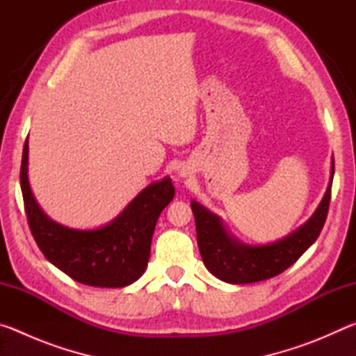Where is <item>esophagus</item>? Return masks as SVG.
<instances>
[{"instance_id": "obj_1", "label": "esophagus", "mask_w": 356, "mask_h": 356, "mask_svg": "<svg viewBox=\"0 0 356 356\" xmlns=\"http://www.w3.org/2000/svg\"><path fill=\"white\" fill-rule=\"evenodd\" d=\"M179 176H180V177H185V176H186L185 170H180V171H179Z\"/></svg>"}]
</instances>
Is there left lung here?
Listing matches in <instances>:
<instances>
[{"instance_id":"1","label":"left lung","mask_w":356,"mask_h":356,"mask_svg":"<svg viewBox=\"0 0 356 356\" xmlns=\"http://www.w3.org/2000/svg\"><path fill=\"white\" fill-rule=\"evenodd\" d=\"M334 166H331L328 188L311 218L287 237L268 245H245L226 231L215 213L196 201L191 210L196 221L197 246L204 265L216 278L231 284H250L284 272L316 242L327 220Z\"/></svg>"}]
</instances>
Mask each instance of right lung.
<instances>
[{
	"instance_id": "1",
	"label": "right lung",
	"mask_w": 356,
	"mask_h": 356,
	"mask_svg": "<svg viewBox=\"0 0 356 356\" xmlns=\"http://www.w3.org/2000/svg\"><path fill=\"white\" fill-rule=\"evenodd\" d=\"M20 185L26 218L39 250L72 280L94 287H125L144 273L154 229L172 201L170 177L147 185L116 218L99 229H72L42 212L28 180V138L23 147Z\"/></svg>"
}]
</instances>
